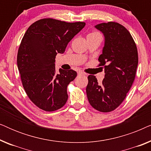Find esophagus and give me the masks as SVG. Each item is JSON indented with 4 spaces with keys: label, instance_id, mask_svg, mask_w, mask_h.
Segmentation results:
<instances>
[{
    "label": "esophagus",
    "instance_id": "obj_1",
    "mask_svg": "<svg viewBox=\"0 0 151 151\" xmlns=\"http://www.w3.org/2000/svg\"><path fill=\"white\" fill-rule=\"evenodd\" d=\"M78 76H84V75H85V74H84V73H83V72H82V71H78Z\"/></svg>",
    "mask_w": 151,
    "mask_h": 151
}]
</instances>
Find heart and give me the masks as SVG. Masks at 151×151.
<instances>
[{
  "instance_id": "heart-1",
  "label": "heart",
  "mask_w": 151,
  "mask_h": 151,
  "mask_svg": "<svg viewBox=\"0 0 151 151\" xmlns=\"http://www.w3.org/2000/svg\"><path fill=\"white\" fill-rule=\"evenodd\" d=\"M89 34H91V35H100V34H99V33L97 32H92Z\"/></svg>"
}]
</instances>
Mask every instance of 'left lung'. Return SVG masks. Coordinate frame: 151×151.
I'll return each mask as SVG.
<instances>
[{"mask_svg": "<svg viewBox=\"0 0 151 151\" xmlns=\"http://www.w3.org/2000/svg\"><path fill=\"white\" fill-rule=\"evenodd\" d=\"M96 27L104 35L105 44L99 67L104 69V78L98 84L96 76H88L86 91L93 108L103 113L114 111L127 97L138 65L136 44L130 32L118 22H108Z\"/></svg>", "mask_w": 151, "mask_h": 151, "instance_id": "obj_1", "label": "left lung"}]
</instances>
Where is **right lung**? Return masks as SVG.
<instances>
[{
  "label": "right lung",
  "instance_id": "right-lung-1",
  "mask_svg": "<svg viewBox=\"0 0 151 151\" xmlns=\"http://www.w3.org/2000/svg\"><path fill=\"white\" fill-rule=\"evenodd\" d=\"M85 22H67L47 18L31 24L20 42L17 65L24 91L39 109L54 111L68 99L67 86L77 76L73 69L55 71V58Z\"/></svg>",
  "mask_w": 151,
  "mask_h": 151
}]
</instances>
